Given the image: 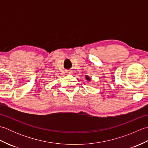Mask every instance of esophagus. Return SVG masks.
Here are the masks:
<instances>
[{
	"label": "esophagus",
	"instance_id": "34e87169",
	"mask_svg": "<svg viewBox=\"0 0 148 148\" xmlns=\"http://www.w3.org/2000/svg\"><path fill=\"white\" fill-rule=\"evenodd\" d=\"M72 73V71H67V75H71Z\"/></svg>",
	"mask_w": 148,
	"mask_h": 148
}]
</instances>
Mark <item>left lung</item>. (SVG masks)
<instances>
[{
	"label": "left lung",
	"instance_id": "left-lung-1",
	"mask_svg": "<svg viewBox=\"0 0 148 148\" xmlns=\"http://www.w3.org/2000/svg\"><path fill=\"white\" fill-rule=\"evenodd\" d=\"M85 78L86 79V80H88V81H90L91 80V78L89 76H88L87 75H86V76H85Z\"/></svg>",
	"mask_w": 148,
	"mask_h": 148
}]
</instances>
